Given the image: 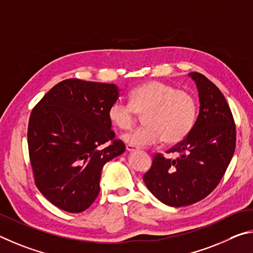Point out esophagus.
Returning a JSON list of instances; mask_svg holds the SVG:
<instances>
[{
    "label": "esophagus",
    "instance_id": "obj_1",
    "mask_svg": "<svg viewBox=\"0 0 253 253\" xmlns=\"http://www.w3.org/2000/svg\"><path fill=\"white\" fill-rule=\"evenodd\" d=\"M126 151L127 152H133V151H135V150H138V149H136L135 147H132V145H126Z\"/></svg>",
    "mask_w": 253,
    "mask_h": 253
}]
</instances>
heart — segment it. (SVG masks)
<instances>
[{"mask_svg": "<svg viewBox=\"0 0 253 253\" xmlns=\"http://www.w3.org/2000/svg\"><path fill=\"white\" fill-rule=\"evenodd\" d=\"M130 104L115 101L108 110L110 122L119 130L133 127L136 113L144 114L143 127L122 136L132 147H148L161 142L175 144L191 131L197 114L194 96L161 81H149L135 86L129 94Z\"/></svg>", "mask_w": 253, "mask_h": 253, "instance_id": "1", "label": "heart"}]
</instances>
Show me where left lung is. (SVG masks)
Returning <instances> with one entry per match:
<instances>
[{"instance_id":"1","label":"left lung","mask_w":253,"mask_h":253,"mask_svg":"<svg viewBox=\"0 0 253 253\" xmlns=\"http://www.w3.org/2000/svg\"><path fill=\"white\" fill-rule=\"evenodd\" d=\"M197 85L200 110L185 139L171 148L175 159L156 154L143 181L159 201L170 207L193 205L213 191L236 149V126L222 93L198 72L189 73Z\"/></svg>"}]
</instances>
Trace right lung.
I'll list each match as a JSON object with an SVG mask.
<instances>
[{
	"label": "right lung",
	"mask_w": 253,
	"mask_h": 253,
	"mask_svg": "<svg viewBox=\"0 0 253 253\" xmlns=\"http://www.w3.org/2000/svg\"><path fill=\"white\" fill-rule=\"evenodd\" d=\"M120 92L115 84L68 79L32 110L28 143L35 184L61 210H86L100 192L104 165L126 150L108 118Z\"/></svg>",
	"instance_id": "obj_1"
}]
</instances>
